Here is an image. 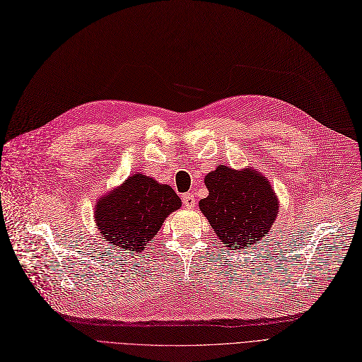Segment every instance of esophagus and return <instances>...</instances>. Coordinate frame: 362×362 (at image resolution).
Listing matches in <instances>:
<instances>
[{
  "label": "esophagus",
  "mask_w": 362,
  "mask_h": 362,
  "mask_svg": "<svg viewBox=\"0 0 362 362\" xmlns=\"http://www.w3.org/2000/svg\"><path fill=\"white\" fill-rule=\"evenodd\" d=\"M182 202H183V206H185V207L191 209V207L195 206V197H194L192 192H186V194L182 195Z\"/></svg>",
  "instance_id": "obj_1"
}]
</instances>
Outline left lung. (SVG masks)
<instances>
[{
  "label": "left lung",
  "instance_id": "obj_1",
  "mask_svg": "<svg viewBox=\"0 0 362 362\" xmlns=\"http://www.w3.org/2000/svg\"><path fill=\"white\" fill-rule=\"evenodd\" d=\"M209 197L199 209L221 242L233 250L257 246L269 234L277 215L270 182L255 170L237 171L219 165L206 179Z\"/></svg>",
  "mask_w": 362,
  "mask_h": 362
}]
</instances>
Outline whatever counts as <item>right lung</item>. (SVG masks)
<instances>
[{"mask_svg":"<svg viewBox=\"0 0 362 362\" xmlns=\"http://www.w3.org/2000/svg\"><path fill=\"white\" fill-rule=\"evenodd\" d=\"M180 198L168 185L134 174L120 188L100 199L95 207L97 228L109 246L141 252L163 226Z\"/></svg>","mask_w":362,"mask_h":362,"instance_id":"add662e5","label":"right lung"}]
</instances>
